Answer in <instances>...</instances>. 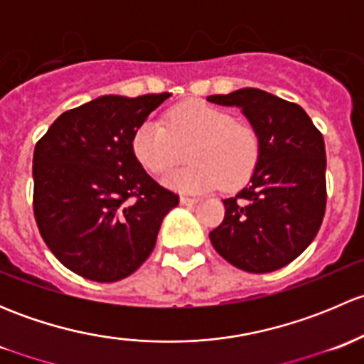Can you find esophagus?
I'll list each match as a JSON object with an SVG mask.
<instances>
[{"label":"esophagus","instance_id":"34e87169","mask_svg":"<svg viewBox=\"0 0 364 364\" xmlns=\"http://www.w3.org/2000/svg\"><path fill=\"white\" fill-rule=\"evenodd\" d=\"M179 203H181L183 205H193V204H197V199H196V197L181 196V197H179Z\"/></svg>","mask_w":364,"mask_h":364}]
</instances>
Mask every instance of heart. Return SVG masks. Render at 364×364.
Segmentation results:
<instances>
[{"mask_svg":"<svg viewBox=\"0 0 364 364\" xmlns=\"http://www.w3.org/2000/svg\"><path fill=\"white\" fill-rule=\"evenodd\" d=\"M190 165L164 176V185L179 192H204L223 183L229 190L250 179L260 159V135L248 121L200 100L174 105L165 121L148 119L132 137V151L151 174H164L181 160Z\"/></svg>","mask_w":364,"mask_h":364,"instance_id":"heart-1","label":"heart"}]
</instances>
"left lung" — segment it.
Listing matches in <instances>:
<instances>
[{
    "label": "left lung",
    "mask_w": 364,
    "mask_h": 364,
    "mask_svg": "<svg viewBox=\"0 0 364 364\" xmlns=\"http://www.w3.org/2000/svg\"><path fill=\"white\" fill-rule=\"evenodd\" d=\"M236 105L260 135L250 183L223 200L225 216L209 232L215 250L248 273H271L299 257L326 211V148L321 132L297 104L257 87L211 95Z\"/></svg>",
    "instance_id": "left-lung-1"
}]
</instances>
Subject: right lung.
I'll return each mask as SVG.
<instances>
[{
  "mask_svg": "<svg viewBox=\"0 0 364 364\" xmlns=\"http://www.w3.org/2000/svg\"><path fill=\"white\" fill-rule=\"evenodd\" d=\"M168 97L104 95L61 114L36 142V225L56 259L87 280L109 284L137 271L179 204L132 151L134 132Z\"/></svg>",
  "mask_w": 364,
  "mask_h": 364,
  "instance_id": "obj_1",
  "label": "right lung"
}]
</instances>
